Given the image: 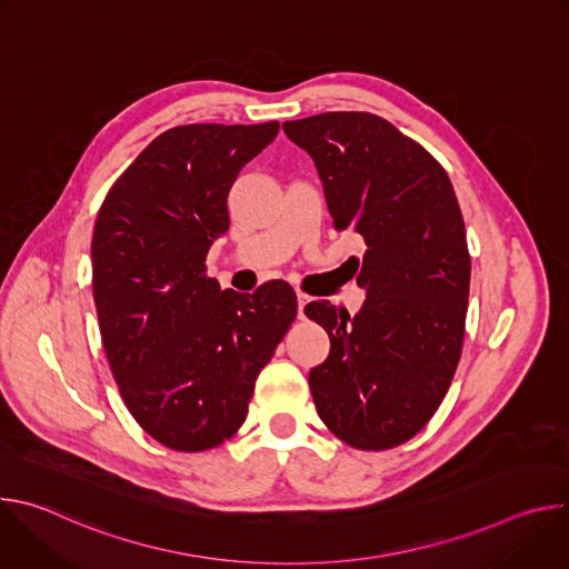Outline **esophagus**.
Listing matches in <instances>:
<instances>
[{
	"mask_svg": "<svg viewBox=\"0 0 569 569\" xmlns=\"http://www.w3.org/2000/svg\"><path fill=\"white\" fill-rule=\"evenodd\" d=\"M310 301V297L306 295V292H297V315H299V319L303 317V306Z\"/></svg>",
	"mask_w": 569,
	"mask_h": 569,
	"instance_id": "obj_1",
	"label": "esophagus"
}]
</instances>
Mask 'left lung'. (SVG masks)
<instances>
[{
	"instance_id": "left-lung-1",
	"label": "left lung",
	"mask_w": 569,
	"mask_h": 569,
	"mask_svg": "<svg viewBox=\"0 0 569 569\" xmlns=\"http://www.w3.org/2000/svg\"><path fill=\"white\" fill-rule=\"evenodd\" d=\"M283 132L315 159L333 227L367 246L353 257L367 290L356 317L329 301L303 308L331 338L308 376L317 415L351 448H396L435 417L461 358L470 254L452 182L371 112H323Z\"/></svg>"
}]
</instances>
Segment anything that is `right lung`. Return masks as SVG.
Segmentation results:
<instances>
[{"mask_svg":"<svg viewBox=\"0 0 569 569\" xmlns=\"http://www.w3.org/2000/svg\"><path fill=\"white\" fill-rule=\"evenodd\" d=\"M279 132L189 123L154 137L110 187L92 236V288L110 371L132 419L178 452L211 450L248 417L259 371L297 317L270 281L220 292L211 242L240 169Z\"/></svg>","mask_w":569,"mask_h":569,"instance_id":"right-lung-1","label":"right lung"}]
</instances>
